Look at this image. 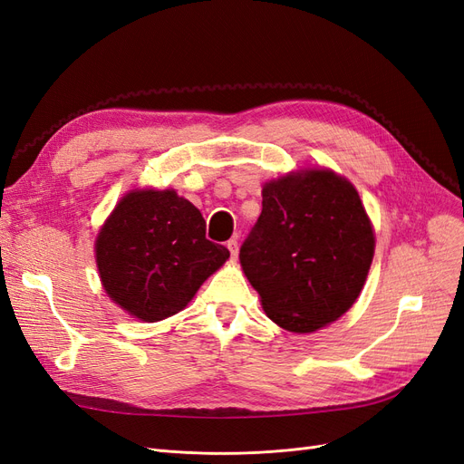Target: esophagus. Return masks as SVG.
Masks as SVG:
<instances>
[{
    "mask_svg": "<svg viewBox=\"0 0 464 464\" xmlns=\"http://www.w3.org/2000/svg\"><path fill=\"white\" fill-rule=\"evenodd\" d=\"M227 247L230 249V256H232V257H236V256H237V247H240V244H237L236 237H232V240H228V242H227Z\"/></svg>",
    "mask_w": 464,
    "mask_h": 464,
    "instance_id": "1",
    "label": "esophagus"
}]
</instances>
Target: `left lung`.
<instances>
[{"mask_svg": "<svg viewBox=\"0 0 464 464\" xmlns=\"http://www.w3.org/2000/svg\"><path fill=\"white\" fill-rule=\"evenodd\" d=\"M373 246L354 186L334 172L310 170L265 184L240 261L265 314L286 331L312 333L353 307Z\"/></svg>", "mask_w": 464, "mask_h": 464, "instance_id": "8db88e82", "label": "left lung"}]
</instances>
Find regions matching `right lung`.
<instances>
[{
	"mask_svg": "<svg viewBox=\"0 0 464 464\" xmlns=\"http://www.w3.org/2000/svg\"><path fill=\"white\" fill-rule=\"evenodd\" d=\"M230 251L205 237L199 208L176 191H131L96 237L108 296L141 321L184 310Z\"/></svg>",
	"mask_w": 464,
	"mask_h": 464,
	"instance_id": "add662e5",
	"label": "right lung"
}]
</instances>
